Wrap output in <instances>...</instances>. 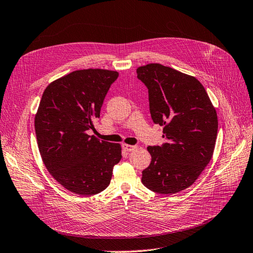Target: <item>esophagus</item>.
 <instances>
[{
	"mask_svg": "<svg viewBox=\"0 0 253 253\" xmlns=\"http://www.w3.org/2000/svg\"><path fill=\"white\" fill-rule=\"evenodd\" d=\"M122 147H123V149L125 151H132V150L137 148V146H135V145H129V144H123V145H122Z\"/></svg>",
	"mask_w": 253,
	"mask_h": 253,
	"instance_id": "1",
	"label": "esophagus"
}]
</instances>
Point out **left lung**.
Returning <instances> with one entry per match:
<instances>
[{
	"mask_svg": "<svg viewBox=\"0 0 253 253\" xmlns=\"http://www.w3.org/2000/svg\"><path fill=\"white\" fill-rule=\"evenodd\" d=\"M137 78L147 86L154 124L164 126L162 146H149L150 165L142 183L163 194L191 186L213 156L217 115L199 80L158 63L137 67Z\"/></svg>",
	"mask_w": 253,
	"mask_h": 253,
	"instance_id": "obj_1",
	"label": "left lung"
}]
</instances>
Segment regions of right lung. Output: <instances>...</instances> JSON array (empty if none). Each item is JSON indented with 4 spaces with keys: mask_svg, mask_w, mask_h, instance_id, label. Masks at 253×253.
Wrapping results in <instances>:
<instances>
[{
    "mask_svg": "<svg viewBox=\"0 0 253 253\" xmlns=\"http://www.w3.org/2000/svg\"><path fill=\"white\" fill-rule=\"evenodd\" d=\"M118 77V71L100 68L72 71L48 85L40 101L35 128L41 157L54 180L76 194L107 188L122 159L120 144L87 132Z\"/></svg>",
    "mask_w": 253,
    "mask_h": 253,
    "instance_id": "1",
    "label": "right lung"
}]
</instances>
